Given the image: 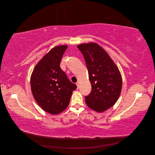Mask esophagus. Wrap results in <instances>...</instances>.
Segmentation results:
<instances>
[{"mask_svg": "<svg viewBox=\"0 0 155 155\" xmlns=\"http://www.w3.org/2000/svg\"><path fill=\"white\" fill-rule=\"evenodd\" d=\"M76 85H77L78 88H79V82H77L76 83Z\"/></svg>", "mask_w": 155, "mask_h": 155, "instance_id": "1", "label": "esophagus"}]
</instances>
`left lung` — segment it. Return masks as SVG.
<instances>
[{
  "mask_svg": "<svg viewBox=\"0 0 155 155\" xmlns=\"http://www.w3.org/2000/svg\"><path fill=\"white\" fill-rule=\"evenodd\" d=\"M85 60L92 92L85 96L89 108L103 112L113 106L120 97L122 78L120 70L107 51L96 43L77 46Z\"/></svg>",
  "mask_w": 155,
  "mask_h": 155,
  "instance_id": "obj_1",
  "label": "left lung"
}]
</instances>
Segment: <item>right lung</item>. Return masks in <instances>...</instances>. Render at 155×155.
<instances>
[{
  "instance_id": "add662e5",
  "label": "right lung",
  "mask_w": 155,
  "mask_h": 155,
  "mask_svg": "<svg viewBox=\"0 0 155 155\" xmlns=\"http://www.w3.org/2000/svg\"><path fill=\"white\" fill-rule=\"evenodd\" d=\"M67 45L51 48L35 65L30 78L32 94L45 112L58 114L67 109L72 92L77 88L60 67Z\"/></svg>"
}]
</instances>
